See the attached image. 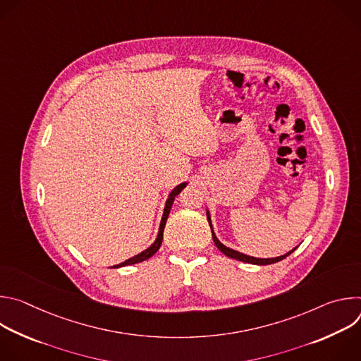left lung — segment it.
Here are the masks:
<instances>
[{
    "mask_svg": "<svg viewBox=\"0 0 361 361\" xmlns=\"http://www.w3.org/2000/svg\"><path fill=\"white\" fill-rule=\"evenodd\" d=\"M207 220H209V224H210V228H212V234H213V240H214V244L217 245V248L226 254L227 257H231V259L234 260H238V262H244V263H250V264H257V266H267V264H273V263H277V262H281L283 259H286L287 255H290L295 248H293L291 251H288L287 254L284 255H280V257H274V259H255V257H251V255H247V254H243L240 251H235L230 247H226L214 234V230H213V224H212V217H210V212L207 210Z\"/></svg>",
    "mask_w": 361,
    "mask_h": 361,
    "instance_id": "left-lung-1",
    "label": "left lung"
}]
</instances>
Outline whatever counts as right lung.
Here are the masks:
<instances>
[{
	"mask_svg": "<svg viewBox=\"0 0 361 361\" xmlns=\"http://www.w3.org/2000/svg\"><path fill=\"white\" fill-rule=\"evenodd\" d=\"M185 185H187V183H181V184H178V185L169 194V198H167V201H166V207H164V213H163V217H161V223H160V228H159V234H157L156 241H154L147 250H144V251H141L140 254L131 257V259H128V260H126V262H123V263H120V264H117V266H113V269H118V267H124V266L141 263V262H144V260H148L149 257H152L154 254H156V252L159 251V248H160V245H161V243H163L164 227H166V223H167L170 210H171V205H173V202H174V198H176L177 194L181 192L183 188H185Z\"/></svg>",
	"mask_w": 361,
	"mask_h": 361,
	"instance_id": "obj_1",
	"label": "right lung"
}]
</instances>
